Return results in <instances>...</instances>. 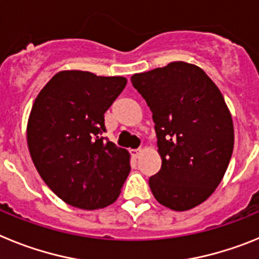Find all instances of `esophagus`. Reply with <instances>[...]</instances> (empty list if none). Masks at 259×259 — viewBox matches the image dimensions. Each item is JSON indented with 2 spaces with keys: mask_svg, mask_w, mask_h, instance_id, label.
I'll use <instances>...</instances> for the list:
<instances>
[{
  "mask_svg": "<svg viewBox=\"0 0 259 259\" xmlns=\"http://www.w3.org/2000/svg\"><path fill=\"white\" fill-rule=\"evenodd\" d=\"M141 149H135V150H131V155L134 158H139L141 155Z\"/></svg>",
  "mask_w": 259,
  "mask_h": 259,
  "instance_id": "obj_1",
  "label": "esophagus"
}]
</instances>
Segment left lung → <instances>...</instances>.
<instances>
[{
  "label": "left lung",
  "instance_id": "left-lung-1",
  "mask_svg": "<svg viewBox=\"0 0 259 259\" xmlns=\"http://www.w3.org/2000/svg\"><path fill=\"white\" fill-rule=\"evenodd\" d=\"M153 113L162 167L149 179L158 202L175 211L198 206L223 179L235 144L230 109L198 66L171 62L131 77Z\"/></svg>",
  "mask_w": 259,
  "mask_h": 259
}]
</instances>
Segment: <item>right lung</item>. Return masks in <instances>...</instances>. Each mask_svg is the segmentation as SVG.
I'll use <instances>...</instances> for the list:
<instances>
[{
    "label": "right lung",
    "instance_id": "right-lung-1",
    "mask_svg": "<svg viewBox=\"0 0 259 259\" xmlns=\"http://www.w3.org/2000/svg\"><path fill=\"white\" fill-rule=\"evenodd\" d=\"M127 84L123 76L80 70L57 72L32 105L27 144L45 184L74 207L102 209L122 192L128 150L104 141V114Z\"/></svg>",
    "mask_w": 259,
    "mask_h": 259
}]
</instances>
